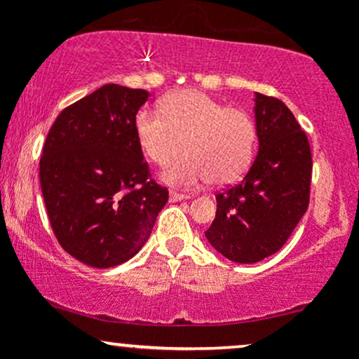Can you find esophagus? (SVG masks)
<instances>
[{
    "label": "esophagus",
    "mask_w": 359,
    "mask_h": 359,
    "mask_svg": "<svg viewBox=\"0 0 359 359\" xmlns=\"http://www.w3.org/2000/svg\"><path fill=\"white\" fill-rule=\"evenodd\" d=\"M184 199H187V196H185V194L170 191V201H172V203H177V201H184Z\"/></svg>",
    "instance_id": "esophagus-1"
}]
</instances>
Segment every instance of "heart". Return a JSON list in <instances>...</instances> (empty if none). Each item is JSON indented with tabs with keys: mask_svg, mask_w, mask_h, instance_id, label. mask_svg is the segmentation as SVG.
<instances>
[{
	"mask_svg": "<svg viewBox=\"0 0 359 359\" xmlns=\"http://www.w3.org/2000/svg\"><path fill=\"white\" fill-rule=\"evenodd\" d=\"M135 133L145 155L158 165L187 150L163 170L162 179L172 185L209 179L216 185L236 182L248 170L257 140V128L245 109L229 108L196 89L168 94L162 111L140 109Z\"/></svg>",
	"mask_w": 359,
	"mask_h": 359,
	"instance_id": "heart-1",
	"label": "heart"
}]
</instances>
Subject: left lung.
I'll use <instances>...</instances> for the list:
<instances>
[{"mask_svg": "<svg viewBox=\"0 0 359 359\" xmlns=\"http://www.w3.org/2000/svg\"><path fill=\"white\" fill-rule=\"evenodd\" d=\"M258 155L240 184L217 192L205 238L222 257L257 263L285 245L307 211L312 155L292 111L277 97L255 94Z\"/></svg>", "mask_w": 359, "mask_h": 359, "instance_id": "obj_1", "label": "left lung"}]
</instances>
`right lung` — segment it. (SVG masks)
<instances>
[{"label":"right lung","instance_id":"right-lung-1","mask_svg":"<svg viewBox=\"0 0 359 359\" xmlns=\"http://www.w3.org/2000/svg\"><path fill=\"white\" fill-rule=\"evenodd\" d=\"M150 93L106 84L57 116L40 156V185L60 246L94 269L142 250L168 201L135 133Z\"/></svg>","mask_w":359,"mask_h":359}]
</instances>
